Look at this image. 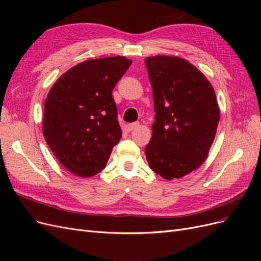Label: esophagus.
Listing matches in <instances>:
<instances>
[{
	"mask_svg": "<svg viewBox=\"0 0 261 261\" xmlns=\"http://www.w3.org/2000/svg\"><path fill=\"white\" fill-rule=\"evenodd\" d=\"M139 126V123L138 122H134V123H128L127 125L125 126L126 127V130H128V132H130V130H133V129H135V128H137Z\"/></svg>",
	"mask_w": 261,
	"mask_h": 261,
	"instance_id": "34e87169",
	"label": "esophagus"
}]
</instances>
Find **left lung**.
Masks as SVG:
<instances>
[{"mask_svg": "<svg viewBox=\"0 0 261 261\" xmlns=\"http://www.w3.org/2000/svg\"><path fill=\"white\" fill-rule=\"evenodd\" d=\"M155 121L145 148L150 169L165 179L179 178L207 159L220 110L216 92L198 68L169 55L146 58Z\"/></svg>", "mask_w": 261, "mask_h": 261, "instance_id": "1", "label": "left lung"}]
</instances>
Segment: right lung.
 <instances>
[{
    "instance_id": "right-lung-1",
    "label": "right lung",
    "mask_w": 261,
    "mask_h": 261,
    "mask_svg": "<svg viewBox=\"0 0 261 261\" xmlns=\"http://www.w3.org/2000/svg\"><path fill=\"white\" fill-rule=\"evenodd\" d=\"M130 64L125 57L87 60L69 68L50 89L44 102L43 136L73 174H98L120 141L112 90Z\"/></svg>"
}]
</instances>
